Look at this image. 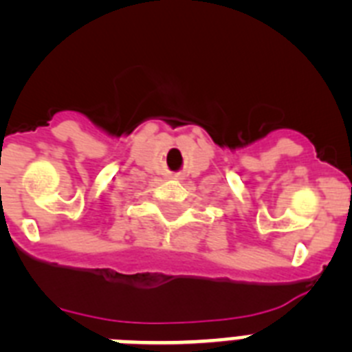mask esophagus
I'll use <instances>...</instances> for the list:
<instances>
[{
  "label": "esophagus",
  "instance_id": "esophagus-1",
  "mask_svg": "<svg viewBox=\"0 0 352 352\" xmlns=\"http://www.w3.org/2000/svg\"><path fill=\"white\" fill-rule=\"evenodd\" d=\"M174 178H178V176H174Z\"/></svg>",
  "mask_w": 352,
  "mask_h": 352
}]
</instances>
